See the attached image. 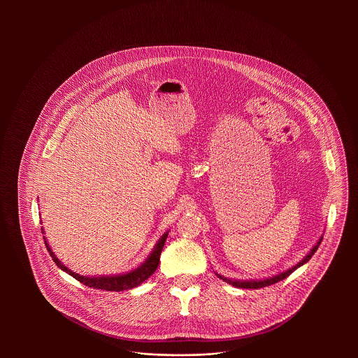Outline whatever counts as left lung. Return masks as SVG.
Listing matches in <instances>:
<instances>
[{
	"label": "left lung",
	"mask_w": 358,
	"mask_h": 358,
	"mask_svg": "<svg viewBox=\"0 0 358 358\" xmlns=\"http://www.w3.org/2000/svg\"><path fill=\"white\" fill-rule=\"evenodd\" d=\"M321 240H322V236L318 238V241H317L315 245L310 250V252H308L299 263H296L294 267H291V268H288V270H285V271H282V273H278V274H275V275L263 278V280H236V278L233 280V278H227V277H224V275H222V274H219V273H216V271H215V274H216L220 280H223L224 282H227V284H230V285H233V287H236V288L259 289V288H263V287H268V285H271V284H275V282H278V281L287 278V277H288L289 274H292L296 268H299L301 266H303L305 263H307V262L311 259V256L314 255L315 251L318 250V247H320V244H321Z\"/></svg>",
	"instance_id": "8db88e82"
}]
</instances>
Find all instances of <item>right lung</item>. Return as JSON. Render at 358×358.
<instances>
[{
	"mask_svg": "<svg viewBox=\"0 0 358 358\" xmlns=\"http://www.w3.org/2000/svg\"><path fill=\"white\" fill-rule=\"evenodd\" d=\"M43 233H44V227H41ZM168 233L169 231H165L161 238L157 241V244L154 245L153 251L152 254L146 257V260L136 268L128 271V273H124V274H114V275H80L77 273H74L73 270H70L67 266H64L56 255L52 252L51 247L47 241V238L44 237L45 240V247L50 252L53 262L56 263V266L66 271L67 274H70L71 277H74L76 280H78L80 282H83L84 285L90 287V288H95V289H104V291H114V292H120V291H125V289H132L138 285H141L145 280H148L154 271L157 270L158 267V262H159V255H161V251L164 248V244H165V240L168 237ZM45 234V233H44Z\"/></svg>",
	"mask_w": 358,
	"mask_h": 358,
	"instance_id": "add662e5",
	"label": "right lung"
}]
</instances>
